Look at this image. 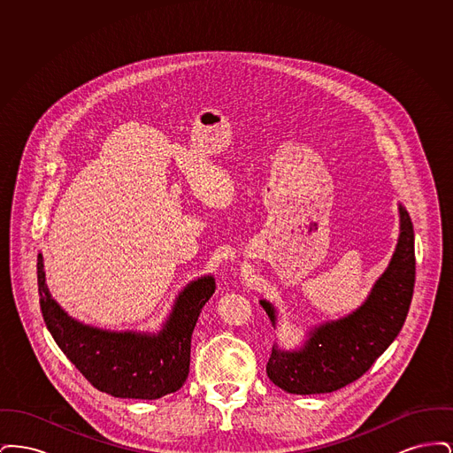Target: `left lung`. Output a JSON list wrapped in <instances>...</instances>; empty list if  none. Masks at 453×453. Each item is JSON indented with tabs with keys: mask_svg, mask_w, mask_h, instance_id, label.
Returning <instances> with one entry per match:
<instances>
[{
	"mask_svg": "<svg viewBox=\"0 0 453 453\" xmlns=\"http://www.w3.org/2000/svg\"><path fill=\"white\" fill-rule=\"evenodd\" d=\"M397 209L395 251L365 302L340 319L312 326L296 349L273 345L266 373L277 388L299 395L345 388L360 379L395 340L410 311L416 275L412 222L403 203ZM259 303L275 327V305L266 299Z\"/></svg>",
	"mask_w": 453,
	"mask_h": 453,
	"instance_id": "1",
	"label": "left lung"
}]
</instances>
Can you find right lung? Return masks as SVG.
<instances>
[{
    "label": "right lung",
    "instance_id": "obj_1",
    "mask_svg": "<svg viewBox=\"0 0 453 453\" xmlns=\"http://www.w3.org/2000/svg\"><path fill=\"white\" fill-rule=\"evenodd\" d=\"M37 281L43 321L93 388L122 399H159L181 388L190 372L192 333L202 307L216 292L212 275L190 281L174 299L159 331H111L71 318L52 299L37 258Z\"/></svg>",
    "mask_w": 453,
    "mask_h": 453
}]
</instances>
